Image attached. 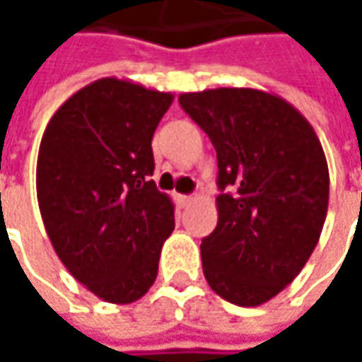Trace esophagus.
<instances>
[{
	"label": "esophagus",
	"instance_id": "obj_1",
	"mask_svg": "<svg viewBox=\"0 0 362 362\" xmlns=\"http://www.w3.org/2000/svg\"><path fill=\"white\" fill-rule=\"evenodd\" d=\"M175 202L179 207H187L189 203L193 202V197L191 195H175Z\"/></svg>",
	"mask_w": 362,
	"mask_h": 362
}]
</instances>
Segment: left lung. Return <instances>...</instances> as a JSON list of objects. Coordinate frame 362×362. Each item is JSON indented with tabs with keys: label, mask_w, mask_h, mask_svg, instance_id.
<instances>
[{
	"label": "left lung",
	"mask_w": 362,
	"mask_h": 362,
	"mask_svg": "<svg viewBox=\"0 0 362 362\" xmlns=\"http://www.w3.org/2000/svg\"><path fill=\"white\" fill-rule=\"evenodd\" d=\"M217 153V226L202 242L211 290L259 306L290 284L320 240L328 165L313 124L282 96L257 88L179 94Z\"/></svg>",
	"instance_id": "8db88e82"
}]
</instances>
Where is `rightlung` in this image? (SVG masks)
I'll return each instance as SVG.
<instances>
[{
    "label": "right lung",
    "mask_w": 362,
    "mask_h": 362,
    "mask_svg": "<svg viewBox=\"0 0 362 362\" xmlns=\"http://www.w3.org/2000/svg\"><path fill=\"white\" fill-rule=\"evenodd\" d=\"M171 103V92L100 78L54 112L40 143L35 189L54 252L110 304L145 296L175 230L173 202L151 179V141Z\"/></svg>",
    "instance_id": "add662e5"
}]
</instances>
